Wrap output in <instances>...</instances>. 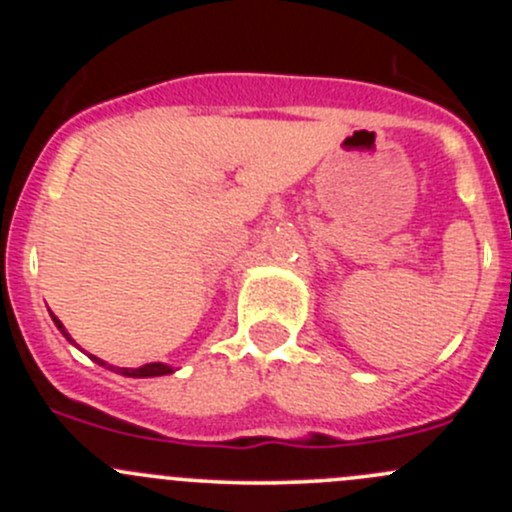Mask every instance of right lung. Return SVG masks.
Wrapping results in <instances>:
<instances>
[{"mask_svg":"<svg viewBox=\"0 0 512 512\" xmlns=\"http://www.w3.org/2000/svg\"><path fill=\"white\" fill-rule=\"evenodd\" d=\"M51 319H54V324H56V327H59V332L64 334V337L69 339V342H74V339L69 337V332H66V329H64V324H61L59 319L54 317V314H51ZM89 356H91V359L96 361V364L106 366V369H116L118 374H123V376H133V379H148V376H165V374H173V366L160 364V361H153V364H143V366H138V369H126V366H111V364H106V361L98 359V356H94V354H89Z\"/></svg>","mask_w":512,"mask_h":512,"instance_id":"add662e5","label":"right lung"}]
</instances>
